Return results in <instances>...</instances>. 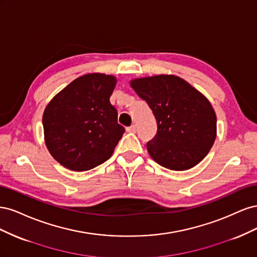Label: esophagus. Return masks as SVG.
I'll list each match as a JSON object with an SVG mask.
<instances>
[{"label":"esophagus","mask_w":257,"mask_h":257,"mask_svg":"<svg viewBox=\"0 0 257 257\" xmlns=\"http://www.w3.org/2000/svg\"><path fill=\"white\" fill-rule=\"evenodd\" d=\"M126 132H128V133H135V132H136V125H131V126L126 127Z\"/></svg>","instance_id":"obj_1"}]
</instances>
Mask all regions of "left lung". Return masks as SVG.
<instances>
[{
	"label": "left lung",
	"instance_id": "1",
	"mask_svg": "<svg viewBox=\"0 0 257 257\" xmlns=\"http://www.w3.org/2000/svg\"><path fill=\"white\" fill-rule=\"evenodd\" d=\"M131 85L149 105L157 120V134L147 143L151 158L172 170L197 165L216 136V115L209 100L173 75L139 78Z\"/></svg>",
	"mask_w": 257,
	"mask_h": 257
}]
</instances>
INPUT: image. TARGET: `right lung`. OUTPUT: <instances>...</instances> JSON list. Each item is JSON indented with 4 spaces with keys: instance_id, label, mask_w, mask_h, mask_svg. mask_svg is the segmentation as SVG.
I'll return each instance as SVG.
<instances>
[{
    "instance_id": "add662e5",
    "label": "right lung",
    "mask_w": 257,
    "mask_h": 257,
    "mask_svg": "<svg viewBox=\"0 0 257 257\" xmlns=\"http://www.w3.org/2000/svg\"><path fill=\"white\" fill-rule=\"evenodd\" d=\"M115 78L88 74L54 96L43 115L45 142L61 165L84 172L111 157L125 128L110 104Z\"/></svg>"
}]
</instances>
